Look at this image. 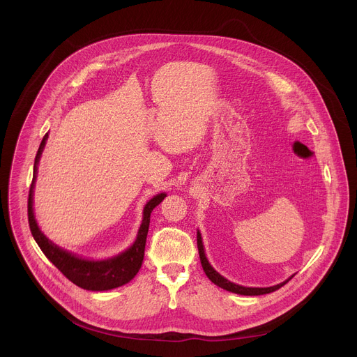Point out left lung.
<instances>
[{
  "label": "left lung",
  "mask_w": 357,
  "mask_h": 357,
  "mask_svg": "<svg viewBox=\"0 0 357 357\" xmlns=\"http://www.w3.org/2000/svg\"><path fill=\"white\" fill-rule=\"evenodd\" d=\"M197 250H199V257H200V263H202V267H203V271H205V274L208 275V278L216 284L218 287L226 289V291H230V292H234V294H240V295H264V294H270V292H274L277 289H280L282 285H285L292 277H289L287 281L281 282V284H277L274 287H267V288H251V287H243V285H237L234 282H230L229 280H226L223 275H220L208 261L206 259V254H205V248H203V243H202V236L200 233L197 231Z\"/></svg>",
  "instance_id": "obj_1"
}]
</instances>
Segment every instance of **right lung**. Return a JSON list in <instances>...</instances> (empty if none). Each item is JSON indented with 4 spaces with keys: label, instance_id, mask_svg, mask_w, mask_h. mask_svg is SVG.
I'll use <instances>...</instances> for the list:
<instances>
[{
    "label": "right lung",
    "instance_id": "obj_1",
    "mask_svg": "<svg viewBox=\"0 0 357 357\" xmlns=\"http://www.w3.org/2000/svg\"><path fill=\"white\" fill-rule=\"evenodd\" d=\"M47 139V134H45L39 149L36 152L35 157V164H33V178L32 183L29 188V197H28V222H29V229L31 233L43 251L47 260L52 263L69 281L76 284L77 287L87 289V291H107L113 289L117 287H121L127 282H130L138 273V270L142 266L144 260V251H145V241H146V234H148V227H149V218L151 212L154 211L155 206H158L160 203L164 200L167 196L165 193H158L157 196L152 197L149 202H146V205L142 212V223L139 226L137 238L134 244L123 251L121 254L116 257L107 259V260H100V261H93V260H84L82 257L75 256V254L58 247L50 241L38 227V223L33 216V185L36 179V169H38V162L40 158V154L43 151L45 142Z\"/></svg>",
    "mask_w": 357,
    "mask_h": 357
}]
</instances>
